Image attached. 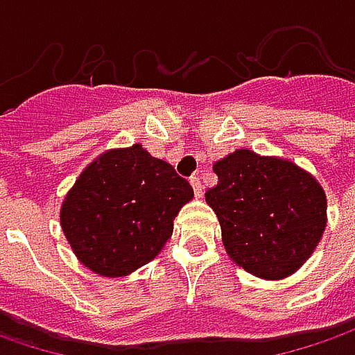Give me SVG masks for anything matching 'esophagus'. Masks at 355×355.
I'll return each mask as SVG.
<instances>
[{"label": "esophagus", "instance_id": "1", "mask_svg": "<svg viewBox=\"0 0 355 355\" xmlns=\"http://www.w3.org/2000/svg\"><path fill=\"white\" fill-rule=\"evenodd\" d=\"M189 182H191V187H193V193H196V198H201V196H203V184H201V180H199L198 175H193Z\"/></svg>", "mask_w": 355, "mask_h": 355}]
</instances>
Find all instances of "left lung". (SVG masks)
I'll return each instance as SVG.
<instances>
[{
    "label": "left lung",
    "mask_w": 355,
    "mask_h": 355,
    "mask_svg": "<svg viewBox=\"0 0 355 355\" xmlns=\"http://www.w3.org/2000/svg\"><path fill=\"white\" fill-rule=\"evenodd\" d=\"M219 182L205 201L219 219L229 257L254 277L293 275L314 252L326 227L320 184L279 157L237 150L219 159Z\"/></svg>",
    "instance_id": "1"
}]
</instances>
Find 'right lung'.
<instances>
[{
	"instance_id": "right-lung-1",
	"label": "right lung",
	"mask_w": 355,
	"mask_h": 355,
	"mask_svg": "<svg viewBox=\"0 0 355 355\" xmlns=\"http://www.w3.org/2000/svg\"><path fill=\"white\" fill-rule=\"evenodd\" d=\"M191 198L187 180L134 144L96 157L78 175L62 203L61 225L83 265L124 277L162 251Z\"/></svg>"
}]
</instances>
